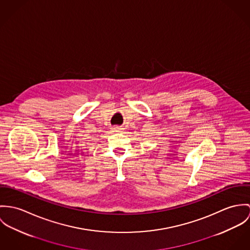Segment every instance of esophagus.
<instances>
[{
  "instance_id": "1",
  "label": "esophagus",
  "mask_w": 250,
  "mask_h": 250,
  "mask_svg": "<svg viewBox=\"0 0 250 250\" xmlns=\"http://www.w3.org/2000/svg\"><path fill=\"white\" fill-rule=\"evenodd\" d=\"M112 129H113V131H115V132H120V131H121V127H120V126H114Z\"/></svg>"
}]
</instances>
